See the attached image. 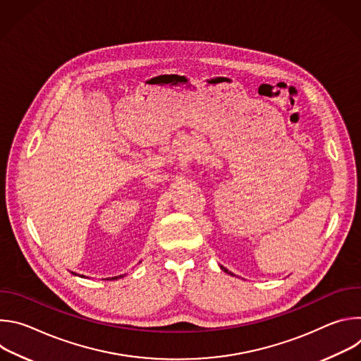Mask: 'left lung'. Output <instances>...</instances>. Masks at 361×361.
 I'll return each mask as SVG.
<instances>
[{
	"mask_svg": "<svg viewBox=\"0 0 361 361\" xmlns=\"http://www.w3.org/2000/svg\"><path fill=\"white\" fill-rule=\"evenodd\" d=\"M221 269H223V270H224V271H226V273H228V274H233V273H230V271H228V270H227V269H224V267H221Z\"/></svg>",
	"mask_w": 361,
	"mask_h": 361,
	"instance_id": "1",
	"label": "left lung"
}]
</instances>
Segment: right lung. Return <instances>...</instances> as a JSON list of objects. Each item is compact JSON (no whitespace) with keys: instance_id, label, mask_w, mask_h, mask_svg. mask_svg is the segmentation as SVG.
<instances>
[{"instance_id":"add662e5","label":"right lung","mask_w":361,"mask_h":361,"mask_svg":"<svg viewBox=\"0 0 361 361\" xmlns=\"http://www.w3.org/2000/svg\"><path fill=\"white\" fill-rule=\"evenodd\" d=\"M81 277H82V276H81ZM120 277H123V276H118V277H113L111 280H116V279H120ZM107 280H109V279H107Z\"/></svg>"}]
</instances>
